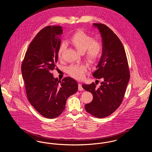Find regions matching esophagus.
Instances as JSON below:
<instances>
[{
    "label": "esophagus",
    "instance_id": "1",
    "mask_svg": "<svg viewBox=\"0 0 152 152\" xmlns=\"http://www.w3.org/2000/svg\"><path fill=\"white\" fill-rule=\"evenodd\" d=\"M78 89H79V91H83L84 89L81 84H78Z\"/></svg>",
    "mask_w": 152,
    "mask_h": 152
}]
</instances>
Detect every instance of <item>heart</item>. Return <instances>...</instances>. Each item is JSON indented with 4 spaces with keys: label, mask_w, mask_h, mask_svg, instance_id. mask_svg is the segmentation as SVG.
I'll return each mask as SVG.
<instances>
[{
    "label": "heart",
    "mask_w": 152,
    "mask_h": 152,
    "mask_svg": "<svg viewBox=\"0 0 152 152\" xmlns=\"http://www.w3.org/2000/svg\"><path fill=\"white\" fill-rule=\"evenodd\" d=\"M70 43L80 53L86 52V57L89 62L94 63L101 56L102 47L101 43L94 41V39L83 31L79 30L75 32L69 40ZM65 48L64 44L60 45L58 51V57L61 58V55ZM86 67L83 65H72L67 68L66 71L69 75L76 79H82L86 72Z\"/></svg>",
    "instance_id": "heart-1"
}]
</instances>
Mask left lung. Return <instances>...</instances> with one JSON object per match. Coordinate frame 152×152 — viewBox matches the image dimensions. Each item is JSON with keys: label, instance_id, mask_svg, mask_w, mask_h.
I'll return each instance as SVG.
<instances>
[{"label": "left lung", "instance_id": "8db88e82", "mask_svg": "<svg viewBox=\"0 0 152 152\" xmlns=\"http://www.w3.org/2000/svg\"><path fill=\"white\" fill-rule=\"evenodd\" d=\"M93 27L100 33L102 51L92 75L102 82L99 88L94 83L82 87L94 97L92 102L86 104V111L96 117L104 118L121 104L130 74L126 53L118 36L105 24L94 23Z\"/></svg>", "mask_w": 152, "mask_h": 152}]
</instances>
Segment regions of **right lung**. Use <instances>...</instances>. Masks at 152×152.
<instances>
[{"label":"right lung","mask_w":152,"mask_h":152,"mask_svg":"<svg viewBox=\"0 0 152 152\" xmlns=\"http://www.w3.org/2000/svg\"><path fill=\"white\" fill-rule=\"evenodd\" d=\"M63 32L60 26L42 29L29 44L22 63V76L29 102L48 118L60 115L67 99L78 90L75 80L67 77L60 81L52 73L58 61Z\"/></svg>","instance_id":"obj_1"}]
</instances>
